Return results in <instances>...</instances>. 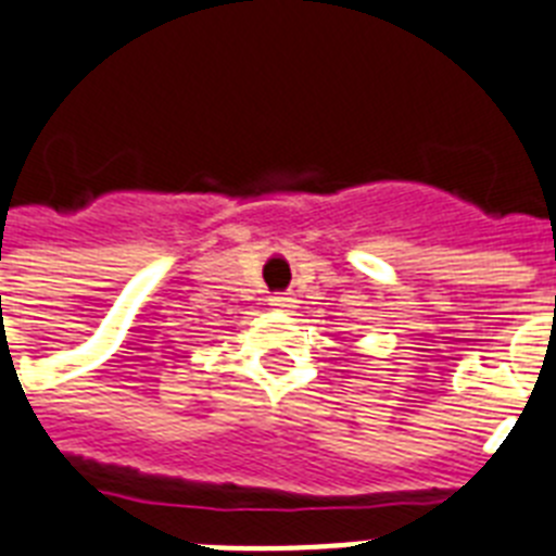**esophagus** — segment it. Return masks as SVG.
<instances>
[{"instance_id":"obj_1","label":"esophagus","mask_w":556,"mask_h":556,"mask_svg":"<svg viewBox=\"0 0 556 556\" xmlns=\"http://www.w3.org/2000/svg\"><path fill=\"white\" fill-rule=\"evenodd\" d=\"M269 304H273L275 309L289 312V309H292V306H295V298L289 295V292H275V295L269 298Z\"/></svg>"}]
</instances>
